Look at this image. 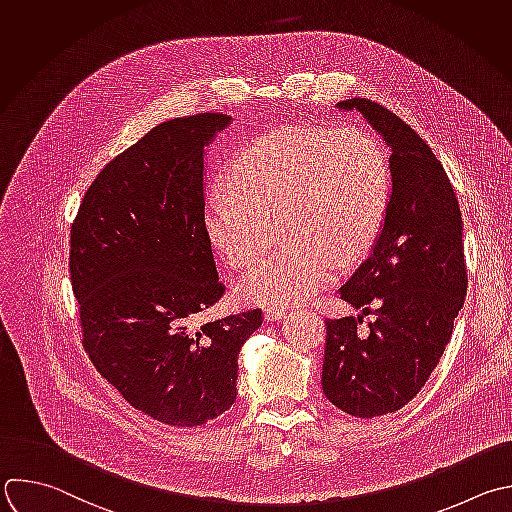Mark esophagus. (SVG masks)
Instances as JSON below:
<instances>
[{"instance_id": "34e87169", "label": "esophagus", "mask_w": 512, "mask_h": 512, "mask_svg": "<svg viewBox=\"0 0 512 512\" xmlns=\"http://www.w3.org/2000/svg\"><path fill=\"white\" fill-rule=\"evenodd\" d=\"M287 311V305H269L263 309V315L265 319H281Z\"/></svg>"}]
</instances>
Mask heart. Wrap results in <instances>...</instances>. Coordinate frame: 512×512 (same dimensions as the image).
<instances>
[{
    "label": "heart",
    "mask_w": 512,
    "mask_h": 512,
    "mask_svg": "<svg viewBox=\"0 0 512 512\" xmlns=\"http://www.w3.org/2000/svg\"><path fill=\"white\" fill-rule=\"evenodd\" d=\"M233 193H215L205 227L223 259L243 269L285 241L237 285L249 303H287L327 285L374 243L390 193L384 150L358 126H285L233 162Z\"/></svg>",
    "instance_id": "b5f03b06"
}]
</instances>
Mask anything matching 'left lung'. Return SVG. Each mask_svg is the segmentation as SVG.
<instances>
[{"instance_id": "1", "label": "left lung", "mask_w": 512, "mask_h": 512, "mask_svg": "<svg viewBox=\"0 0 512 512\" xmlns=\"http://www.w3.org/2000/svg\"><path fill=\"white\" fill-rule=\"evenodd\" d=\"M337 108L362 112L384 136L392 193L370 257L339 289L376 319L358 329L362 315L325 317L321 386L335 408L376 418L424 388L450 342L468 287L462 213L440 160L402 118L368 98Z\"/></svg>"}]
</instances>
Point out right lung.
<instances>
[{
	"label": "right lung",
	"mask_w": 512,
	"mask_h": 512,
	"mask_svg": "<svg viewBox=\"0 0 512 512\" xmlns=\"http://www.w3.org/2000/svg\"><path fill=\"white\" fill-rule=\"evenodd\" d=\"M231 116L166 120L112 158L70 231V279L94 368L146 416L193 428L237 398L247 309L199 325L225 293L205 227V146Z\"/></svg>",
	"instance_id": "1"
}]
</instances>
